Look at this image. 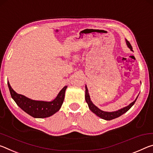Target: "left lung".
Instances as JSON below:
<instances>
[{
  "label": "left lung",
  "mask_w": 153,
  "mask_h": 153,
  "mask_svg": "<svg viewBox=\"0 0 153 153\" xmlns=\"http://www.w3.org/2000/svg\"><path fill=\"white\" fill-rule=\"evenodd\" d=\"M126 44L127 47L131 49V51H133V50H132V47L131 45V44L129 43V42L127 41V40H126ZM137 97L138 96H137L136 100H135L133 102H131V103L129 104L128 106L123 108H121L118 110V111H113V112H106V111H102V110H100L93 104V102H92L91 100V98H90L88 89H87V85H85V100L87 104H88V106H89V108L90 109V111H91L92 112H94V114H96L97 117H100V118L102 119L106 120V121H110V120L116 119L117 117L121 116V115L123 114L124 113H126V112L127 111H128L131 108V106L135 104Z\"/></svg>",
  "instance_id": "8db88e82"
}]
</instances>
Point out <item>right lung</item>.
Wrapping results in <instances>:
<instances>
[{
	"label": "right lung",
	"mask_w": 153,
	"mask_h": 153,
	"mask_svg": "<svg viewBox=\"0 0 153 153\" xmlns=\"http://www.w3.org/2000/svg\"><path fill=\"white\" fill-rule=\"evenodd\" d=\"M11 97L20 108L34 118H46L56 113L64 102L67 86L64 87L57 97L51 102L39 101L30 99L23 95L17 94L7 82Z\"/></svg>",
	"instance_id": "add662e5"
}]
</instances>
